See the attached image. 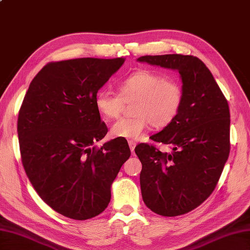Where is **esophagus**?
I'll use <instances>...</instances> for the list:
<instances>
[{
    "label": "esophagus",
    "mask_w": 250,
    "mask_h": 250,
    "mask_svg": "<svg viewBox=\"0 0 250 250\" xmlns=\"http://www.w3.org/2000/svg\"><path fill=\"white\" fill-rule=\"evenodd\" d=\"M128 144H129V147H130V150H131V153L133 154V153H135L136 142H135V141H132V140H129V141H128Z\"/></svg>",
    "instance_id": "esophagus-1"
}]
</instances>
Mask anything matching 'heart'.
Instances as JSON below:
<instances>
[{
	"label": "heart",
	"instance_id": "heart-1",
	"mask_svg": "<svg viewBox=\"0 0 250 250\" xmlns=\"http://www.w3.org/2000/svg\"><path fill=\"white\" fill-rule=\"evenodd\" d=\"M120 94L102 90L95 95L94 104L103 117L115 119L125 103L132 104L131 118L118 120L110 132L115 138L139 139L151 124L164 128L177 117L184 103V89L175 79H167L161 73L139 70L119 83Z\"/></svg>",
	"mask_w": 250,
	"mask_h": 250
}]
</instances>
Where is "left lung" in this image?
Listing matches in <instances>:
<instances>
[{"mask_svg": "<svg viewBox=\"0 0 250 250\" xmlns=\"http://www.w3.org/2000/svg\"><path fill=\"white\" fill-rule=\"evenodd\" d=\"M140 62L179 72L184 103L171 124L153 135L172 153L141 143L140 185L144 204L162 216H177L202 205L214 190L230 151V112L210 70L197 57L142 56Z\"/></svg>", "mask_w": 250, "mask_h": 250, "instance_id": "8db88e82", "label": "left lung"}]
</instances>
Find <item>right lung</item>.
Listing matches in <instances>:
<instances>
[{
    "instance_id": "1",
    "label": "right lung",
    "mask_w": 250,
    "mask_h": 250,
    "mask_svg": "<svg viewBox=\"0 0 250 250\" xmlns=\"http://www.w3.org/2000/svg\"><path fill=\"white\" fill-rule=\"evenodd\" d=\"M125 58L50 62L34 77L18 118L22 164L38 195L56 212L83 221L101 214L130 157L127 141L94 144L108 131L95 95Z\"/></svg>"
}]
</instances>
